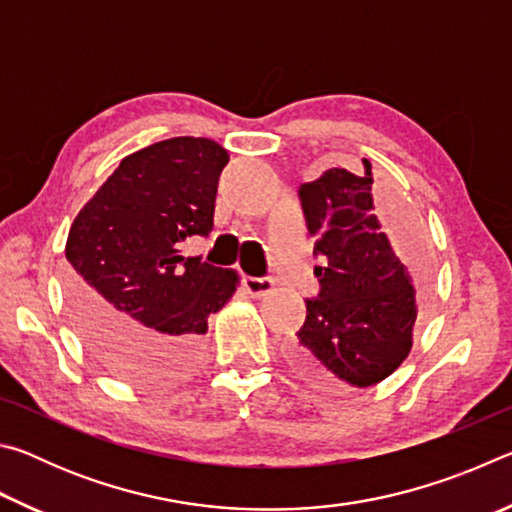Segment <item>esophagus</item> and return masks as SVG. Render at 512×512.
<instances>
[{
    "instance_id": "34e87169",
    "label": "esophagus",
    "mask_w": 512,
    "mask_h": 512,
    "mask_svg": "<svg viewBox=\"0 0 512 512\" xmlns=\"http://www.w3.org/2000/svg\"><path fill=\"white\" fill-rule=\"evenodd\" d=\"M244 289L253 298L271 296L273 289H275V280H273V277H244Z\"/></svg>"
}]
</instances>
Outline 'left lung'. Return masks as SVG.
Masks as SVG:
<instances>
[{
    "mask_svg": "<svg viewBox=\"0 0 512 512\" xmlns=\"http://www.w3.org/2000/svg\"><path fill=\"white\" fill-rule=\"evenodd\" d=\"M320 291L307 298L305 325L291 345L302 377L332 388L386 379L411 352L424 273H411L391 248L372 205V171H323L298 189Z\"/></svg>",
    "mask_w": 512,
    "mask_h": 512,
    "instance_id": "1",
    "label": "left lung"
}]
</instances>
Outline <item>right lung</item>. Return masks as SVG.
Wrapping results in <instances>:
<instances>
[{"label": "right lung", "instance_id": "right-lung-1", "mask_svg": "<svg viewBox=\"0 0 512 512\" xmlns=\"http://www.w3.org/2000/svg\"><path fill=\"white\" fill-rule=\"evenodd\" d=\"M228 151L171 137L126 155L69 228L67 298L76 329L115 375L155 384L192 366L207 316L237 289V273L180 255L207 237Z\"/></svg>", "mask_w": 512, "mask_h": 512}]
</instances>
